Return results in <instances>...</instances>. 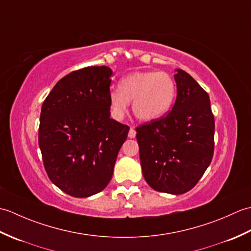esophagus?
Returning <instances> with one entry per match:
<instances>
[{
  "mask_svg": "<svg viewBox=\"0 0 251 251\" xmlns=\"http://www.w3.org/2000/svg\"><path fill=\"white\" fill-rule=\"evenodd\" d=\"M128 137L129 138H135L136 137V130L132 128V127H130L129 132H128Z\"/></svg>",
  "mask_w": 251,
  "mask_h": 251,
  "instance_id": "obj_1",
  "label": "esophagus"
}]
</instances>
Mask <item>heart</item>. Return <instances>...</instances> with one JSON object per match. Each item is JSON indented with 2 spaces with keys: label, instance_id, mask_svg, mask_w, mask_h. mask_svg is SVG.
Listing matches in <instances>:
<instances>
[{
  "label": "heart",
  "instance_id": "obj_1",
  "mask_svg": "<svg viewBox=\"0 0 251 251\" xmlns=\"http://www.w3.org/2000/svg\"><path fill=\"white\" fill-rule=\"evenodd\" d=\"M120 90H112L109 96L111 113L122 119L132 101L134 114L143 122H151L166 114L172 108L177 86L174 77L164 71H136L123 77Z\"/></svg>",
  "mask_w": 251,
  "mask_h": 251
}]
</instances>
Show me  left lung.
I'll return each mask as SVG.
<instances>
[{
    "instance_id": "obj_1",
    "label": "left lung",
    "mask_w": 251,
    "mask_h": 251,
    "mask_svg": "<svg viewBox=\"0 0 251 251\" xmlns=\"http://www.w3.org/2000/svg\"><path fill=\"white\" fill-rule=\"evenodd\" d=\"M177 98L161 119L137 127L142 174L152 189L183 194L211 163L215 117L209 96L189 73L177 69Z\"/></svg>"
}]
</instances>
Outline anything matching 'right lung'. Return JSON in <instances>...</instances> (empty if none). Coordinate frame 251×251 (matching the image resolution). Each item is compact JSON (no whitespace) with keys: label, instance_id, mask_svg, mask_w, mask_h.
Segmentation results:
<instances>
[{"label":"right lung","instance_id":"add662e5","mask_svg":"<svg viewBox=\"0 0 251 251\" xmlns=\"http://www.w3.org/2000/svg\"><path fill=\"white\" fill-rule=\"evenodd\" d=\"M108 67L72 71L42 105L39 146L49 178L73 197L97 194L109 184L129 127L110 117Z\"/></svg>","mask_w":251,"mask_h":251}]
</instances>
